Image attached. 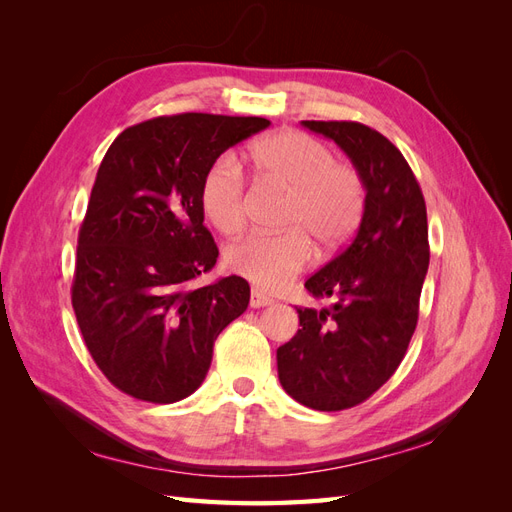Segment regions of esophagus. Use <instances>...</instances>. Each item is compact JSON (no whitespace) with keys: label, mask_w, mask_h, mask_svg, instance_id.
Instances as JSON below:
<instances>
[{"label":"esophagus","mask_w":512,"mask_h":512,"mask_svg":"<svg viewBox=\"0 0 512 512\" xmlns=\"http://www.w3.org/2000/svg\"><path fill=\"white\" fill-rule=\"evenodd\" d=\"M271 303H273V299L269 297V294H265L258 288H252V292H250V305L252 307H265V305H271Z\"/></svg>","instance_id":"34e87169"}]
</instances>
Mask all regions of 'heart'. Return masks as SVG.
<instances>
[{
    "label": "heart",
    "instance_id": "1",
    "mask_svg": "<svg viewBox=\"0 0 512 512\" xmlns=\"http://www.w3.org/2000/svg\"><path fill=\"white\" fill-rule=\"evenodd\" d=\"M252 160L265 181L290 192L282 235H252L226 252L228 267L262 290H280L320 250L342 247L361 226L367 194L356 168L335 162L331 147L299 130L269 134L252 147ZM200 205L224 235H237L247 222V190L241 164L224 153L200 183Z\"/></svg>",
    "mask_w": 512,
    "mask_h": 512
}]
</instances>
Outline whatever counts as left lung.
Masks as SVG:
<instances>
[{"instance_id": "8db88e82", "label": "left lung", "mask_w": 512, "mask_h": 512, "mask_svg": "<svg viewBox=\"0 0 512 512\" xmlns=\"http://www.w3.org/2000/svg\"><path fill=\"white\" fill-rule=\"evenodd\" d=\"M331 138L365 183L359 230L305 282L327 309L297 307L301 329L277 348V376L299 404L337 412L359 406L404 361L429 267L427 209L401 151L363 123L301 121Z\"/></svg>"}]
</instances>
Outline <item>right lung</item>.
Here are the masks:
<instances>
[{"label":"right lung","mask_w":512,"mask_h":512,"mask_svg":"<svg viewBox=\"0 0 512 512\" xmlns=\"http://www.w3.org/2000/svg\"><path fill=\"white\" fill-rule=\"evenodd\" d=\"M265 117L181 113L123 130L98 168L79 230L72 307L85 346L121 393L175 404L203 384L213 344L250 303L230 275L198 288L218 245L200 183Z\"/></svg>","instance_id":"obj_1"}]
</instances>
